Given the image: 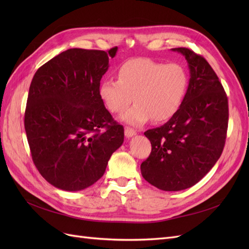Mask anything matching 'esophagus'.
Returning <instances> with one entry per match:
<instances>
[{"instance_id": "esophagus-1", "label": "esophagus", "mask_w": 249, "mask_h": 249, "mask_svg": "<svg viewBox=\"0 0 249 249\" xmlns=\"http://www.w3.org/2000/svg\"><path fill=\"white\" fill-rule=\"evenodd\" d=\"M124 135H125L126 138H130V137H133V136H135V135H136V131L132 129V127L126 126L124 129Z\"/></svg>"}]
</instances>
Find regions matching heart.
I'll list each match as a JSON object with an SVG mask.
<instances>
[{
  "mask_svg": "<svg viewBox=\"0 0 249 249\" xmlns=\"http://www.w3.org/2000/svg\"><path fill=\"white\" fill-rule=\"evenodd\" d=\"M188 85L189 74L183 65L135 58L118 67L117 80L101 83L99 95L114 114L123 113L134 100V106L120 118L139 126L152 118L156 123L170 119L182 106Z\"/></svg>",
  "mask_w": 249,
  "mask_h": 249,
  "instance_id": "b5f03b06",
  "label": "heart"
}]
</instances>
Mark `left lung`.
<instances>
[{
    "label": "left lung",
    "instance_id": "left-lung-1",
    "mask_svg": "<svg viewBox=\"0 0 249 249\" xmlns=\"http://www.w3.org/2000/svg\"><path fill=\"white\" fill-rule=\"evenodd\" d=\"M190 70L185 100L168 122L144 135L152 152L140 169L145 180L164 191L198 183L219 159L229 124L228 96L207 60L190 49L176 48Z\"/></svg>",
    "mask_w": 249,
    "mask_h": 249
}]
</instances>
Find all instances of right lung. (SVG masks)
I'll list each match as a JSON object with an SVG mask.
<instances>
[{
	"label": "right lung",
	"mask_w": 249,
	"mask_h": 249,
	"mask_svg": "<svg viewBox=\"0 0 249 249\" xmlns=\"http://www.w3.org/2000/svg\"><path fill=\"white\" fill-rule=\"evenodd\" d=\"M117 47L70 49L40 66L30 85L25 130L32 160L48 182L65 191L93 185L124 142V126L99 95Z\"/></svg>",
	"instance_id": "1"
}]
</instances>
